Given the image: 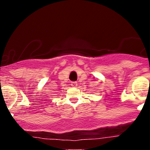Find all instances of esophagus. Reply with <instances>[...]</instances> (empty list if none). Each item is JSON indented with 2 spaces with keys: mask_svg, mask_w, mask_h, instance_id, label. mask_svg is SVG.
<instances>
[{
  "mask_svg": "<svg viewBox=\"0 0 150 150\" xmlns=\"http://www.w3.org/2000/svg\"><path fill=\"white\" fill-rule=\"evenodd\" d=\"M77 85H78V83L76 81H72V82H71V86H73V87H76Z\"/></svg>",
  "mask_w": 150,
  "mask_h": 150,
  "instance_id": "34e87169",
  "label": "esophagus"
}]
</instances>
